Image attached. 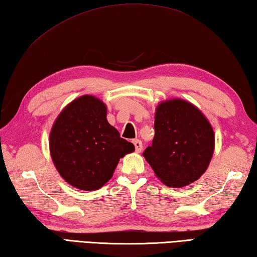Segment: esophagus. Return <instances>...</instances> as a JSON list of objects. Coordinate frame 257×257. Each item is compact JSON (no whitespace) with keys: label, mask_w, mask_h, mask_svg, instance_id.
<instances>
[{"label":"esophagus","mask_w":257,"mask_h":257,"mask_svg":"<svg viewBox=\"0 0 257 257\" xmlns=\"http://www.w3.org/2000/svg\"><path fill=\"white\" fill-rule=\"evenodd\" d=\"M133 145L136 147V151L137 152H141L142 151V142L141 140H139V139H136V140H133Z\"/></svg>","instance_id":"1"}]
</instances>
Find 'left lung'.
I'll list each match as a JSON object with an SVG mask.
<instances>
[{
    "label": "left lung",
    "instance_id": "obj_1",
    "mask_svg": "<svg viewBox=\"0 0 257 257\" xmlns=\"http://www.w3.org/2000/svg\"><path fill=\"white\" fill-rule=\"evenodd\" d=\"M155 132L143 156L165 185L184 187L204 174L213 155L214 133L199 108L177 98L160 102Z\"/></svg>",
    "mask_w": 257,
    "mask_h": 257
}]
</instances>
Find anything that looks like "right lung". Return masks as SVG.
<instances>
[{"mask_svg":"<svg viewBox=\"0 0 257 257\" xmlns=\"http://www.w3.org/2000/svg\"><path fill=\"white\" fill-rule=\"evenodd\" d=\"M49 151L63 179L82 191H96L109 181L117 164L134 151L107 120V107L93 96L70 102L54 123Z\"/></svg>","mask_w":257,"mask_h":257,"instance_id":"obj_1","label":"right lung"}]
</instances>
